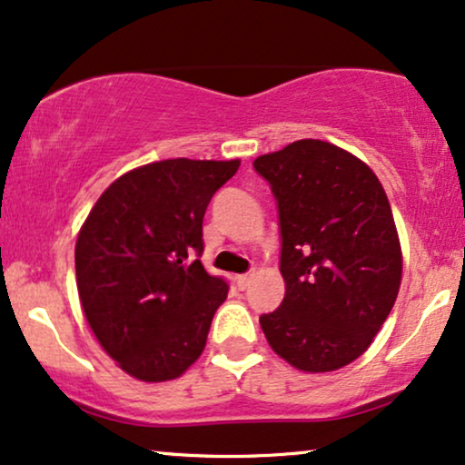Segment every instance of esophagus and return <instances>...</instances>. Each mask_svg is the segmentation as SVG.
I'll list each match as a JSON object with an SVG mask.
<instances>
[{"mask_svg":"<svg viewBox=\"0 0 465 465\" xmlns=\"http://www.w3.org/2000/svg\"><path fill=\"white\" fill-rule=\"evenodd\" d=\"M251 281H252V274H240V276L236 278V284H238V289H240V291L249 289Z\"/></svg>","mask_w":465,"mask_h":465,"instance_id":"obj_1","label":"esophagus"}]
</instances>
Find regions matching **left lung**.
<instances>
[{
	"instance_id": "8db88e82",
	"label": "left lung",
	"mask_w": 465,
	"mask_h": 465,
	"mask_svg": "<svg viewBox=\"0 0 465 465\" xmlns=\"http://www.w3.org/2000/svg\"><path fill=\"white\" fill-rule=\"evenodd\" d=\"M281 225L284 297L259 323L302 372H331L368 351L401 282V249L372 170L323 140H297L252 161Z\"/></svg>"
}]
</instances>
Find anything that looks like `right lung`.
I'll list each match as a JSON object with an SVG mask.
<instances>
[{
    "label": "right lung",
    "instance_id": "1",
    "mask_svg": "<svg viewBox=\"0 0 465 465\" xmlns=\"http://www.w3.org/2000/svg\"><path fill=\"white\" fill-rule=\"evenodd\" d=\"M240 159H165L110 184L80 227L76 284L97 342L134 379H178L206 346L229 284L197 257L210 200Z\"/></svg>",
    "mask_w": 465,
    "mask_h": 465
}]
</instances>
